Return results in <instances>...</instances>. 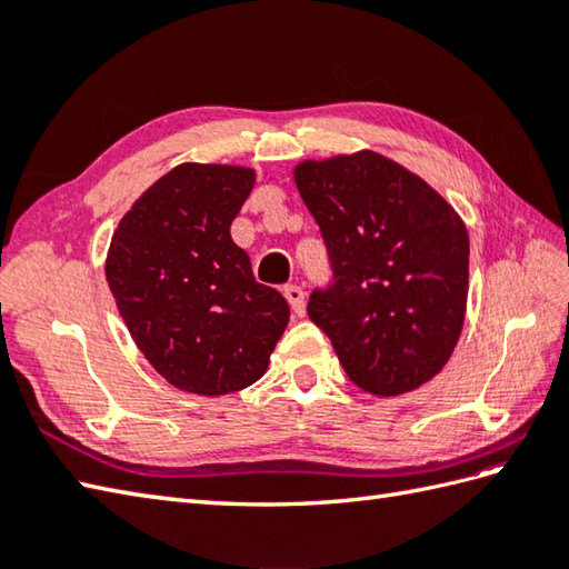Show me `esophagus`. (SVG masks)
I'll return each instance as SVG.
<instances>
[{"label":"esophagus","mask_w":569,"mask_h":569,"mask_svg":"<svg viewBox=\"0 0 569 569\" xmlns=\"http://www.w3.org/2000/svg\"><path fill=\"white\" fill-rule=\"evenodd\" d=\"M283 296H286L288 303H291L296 316L303 318L306 316V293H303V288L296 286V283H288V286H283Z\"/></svg>","instance_id":"1"}]
</instances>
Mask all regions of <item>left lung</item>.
Listing matches in <instances>:
<instances>
[{"label": "left lung", "mask_w": 569, "mask_h": 569, "mask_svg": "<svg viewBox=\"0 0 569 569\" xmlns=\"http://www.w3.org/2000/svg\"><path fill=\"white\" fill-rule=\"evenodd\" d=\"M293 180L335 269L328 291L310 296V320L359 389L377 398L420 389L462 335V217L420 176L369 149L300 161Z\"/></svg>", "instance_id": "obj_1"}]
</instances>
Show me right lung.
<instances>
[{"label":"right lung","mask_w":569,"mask_h":569,"mask_svg":"<svg viewBox=\"0 0 569 569\" xmlns=\"http://www.w3.org/2000/svg\"><path fill=\"white\" fill-rule=\"evenodd\" d=\"M257 183L232 163H180L119 220L104 276L131 340L178 391L220 398L269 369L291 308L257 283L229 227Z\"/></svg>","instance_id":"1"}]
</instances>
